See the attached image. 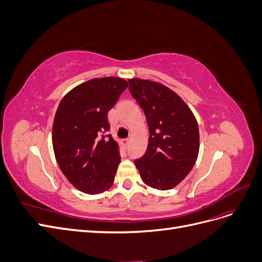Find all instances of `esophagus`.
Listing matches in <instances>:
<instances>
[{"instance_id":"esophagus-1","label":"esophagus","mask_w":262,"mask_h":262,"mask_svg":"<svg viewBox=\"0 0 262 262\" xmlns=\"http://www.w3.org/2000/svg\"><path fill=\"white\" fill-rule=\"evenodd\" d=\"M129 142H130L129 139H123V140H121V143L123 144V146H128V145H129Z\"/></svg>"}]
</instances>
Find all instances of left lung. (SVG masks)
Listing matches in <instances>:
<instances>
[{"mask_svg":"<svg viewBox=\"0 0 262 262\" xmlns=\"http://www.w3.org/2000/svg\"><path fill=\"white\" fill-rule=\"evenodd\" d=\"M129 91L145 114L149 138L145 154L134 161L144 184L168 190L182 181L199 153V128L190 108L160 83L129 80Z\"/></svg>","mask_w":262,"mask_h":262,"instance_id":"1","label":"left lung"}]
</instances>
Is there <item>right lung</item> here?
Segmentation results:
<instances>
[{"label":"right lung","mask_w":262,"mask_h":262,"mask_svg":"<svg viewBox=\"0 0 262 262\" xmlns=\"http://www.w3.org/2000/svg\"><path fill=\"white\" fill-rule=\"evenodd\" d=\"M129 83L120 77L93 78L70 91L55 113L53 150L62 172L76 189L104 192L120 163L119 145L109 131L108 112Z\"/></svg>","instance_id":"right-lung-1"}]
</instances>
